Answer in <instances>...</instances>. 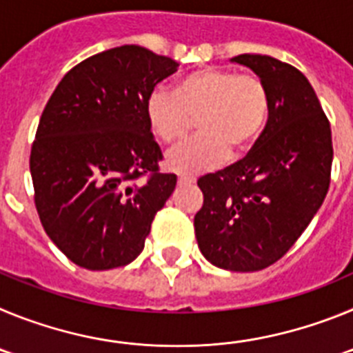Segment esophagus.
<instances>
[{
  "mask_svg": "<svg viewBox=\"0 0 353 353\" xmlns=\"http://www.w3.org/2000/svg\"><path fill=\"white\" fill-rule=\"evenodd\" d=\"M194 183V179H187V176H180L179 179V187H187Z\"/></svg>",
  "mask_w": 353,
  "mask_h": 353,
  "instance_id": "esophagus-1",
  "label": "esophagus"
}]
</instances>
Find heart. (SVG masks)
Instances as JSON below:
<instances>
[{"label":"heart","instance_id":"1","mask_svg":"<svg viewBox=\"0 0 353 353\" xmlns=\"http://www.w3.org/2000/svg\"><path fill=\"white\" fill-rule=\"evenodd\" d=\"M145 113L152 132L164 143L182 138L198 117L199 136L166 154L168 170L194 176L251 148L267 121L269 93L254 74L203 67L183 76L174 93L154 90Z\"/></svg>","mask_w":353,"mask_h":353}]
</instances>
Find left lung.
<instances>
[{
	"label": "left lung",
	"mask_w": 353,
	"mask_h": 353,
	"mask_svg": "<svg viewBox=\"0 0 353 353\" xmlns=\"http://www.w3.org/2000/svg\"><path fill=\"white\" fill-rule=\"evenodd\" d=\"M269 93L263 132L242 161L198 180V248L212 265L254 272L297 242L330 183L332 138L316 93L302 72L263 54H240Z\"/></svg>",
	"instance_id": "obj_1"
}]
</instances>
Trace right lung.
I'll return each instance as SVG.
<instances>
[{
  "instance_id": "right-lung-1",
  "label": "right lung",
  "mask_w": 353,
  "mask_h": 353,
  "mask_svg": "<svg viewBox=\"0 0 353 353\" xmlns=\"http://www.w3.org/2000/svg\"><path fill=\"white\" fill-rule=\"evenodd\" d=\"M176 68L141 46L109 49L65 74L43 109L30 157L37 212L79 267L109 270L136 260L174 191L176 176L159 173L162 154L145 105Z\"/></svg>"
}]
</instances>
